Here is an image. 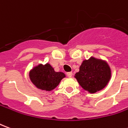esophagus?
<instances>
[{"mask_svg": "<svg viewBox=\"0 0 128 128\" xmlns=\"http://www.w3.org/2000/svg\"><path fill=\"white\" fill-rule=\"evenodd\" d=\"M67 77H68V78H71L72 76V72H68L66 73Z\"/></svg>", "mask_w": 128, "mask_h": 128, "instance_id": "1", "label": "esophagus"}]
</instances>
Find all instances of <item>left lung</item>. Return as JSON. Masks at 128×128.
<instances>
[{
  "instance_id": "8db88e82",
  "label": "left lung",
  "mask_w": 128,
  "mask_h": 128,
  "mask_svg": "<svg viewBox=\"0 0 128 128\" xmlns=\"http://www.w3.org/2000/svg\"><path fill=\"white\" fill-rule=\"evenodd\" d=\"M75 78L85 90L94 93L107 85L111 78V70L106 62L92 57L82 62Z\"/></svg>"
}]
</instances>
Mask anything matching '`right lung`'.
Returning a JSON list of instances; mask_svg holds the SVG:
<instances>
[{"label":"right lung","mask_w":128,"mask_h":128,"mask_svg":"<svg viewBox=\"0 0 128 128\" xmlns=\"http://www.w3.org/2000/svg\"><path fill=\"white\" fill-rule=\"evenodd\" d=\"M29 77L38 88L50 91L58 86L65 75L62 72H56L50 64H46L34 67L29 72Z\"/></svg>","instance_id":"right-lung-1"}]
</instances>
